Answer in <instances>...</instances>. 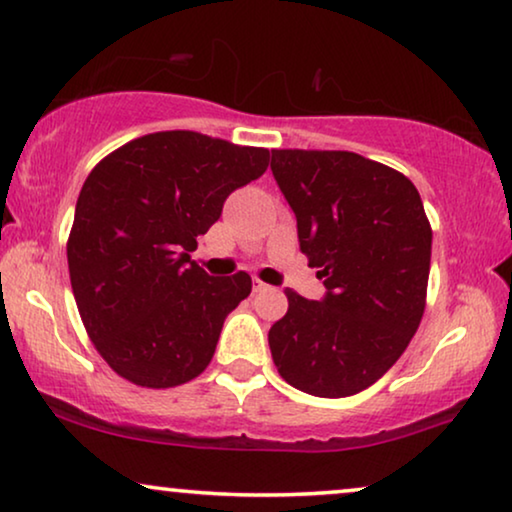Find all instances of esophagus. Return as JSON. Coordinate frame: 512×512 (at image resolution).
Instances as JSON below:
<instances>
[{
	"instance_id": "34e87169",
	"label": "esophagus",
	"mask_w": 512,
	"mask_h": 512,
	"mask_svg": "<svg viewBox=\"0 0 512 512\" xmlns=\"http://www.w3.org/2000/svg\"><path fill=\"white\" fill-rule=\"evenodd\" d=\"M262 290H266V285L262 283V280H255V287H253V292H262Z\"/></svg>"
}]
</instances>
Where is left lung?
Wrapping results in <instances>:
<instances>
[{
  "label": "left lung",
  "instance_id": "8db88e82",
  "mask_svg": "<svg viewBox=\"0 0 512 512\" xmlns=\"http://www.w3.org/2000/svg\"><path fill=\"white\" fill-rule=\"evenodd\" d=\"M271 171L297 215L299 246L327 297L287 290L269 329L285 383L341 399L383 378L427 306L431 225L401 171L348 150H271Z\"/></svg>",
  "mask_w": 512,
  "mask_h": 512
}]
</instances>
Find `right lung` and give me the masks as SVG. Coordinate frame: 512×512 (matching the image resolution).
<instances>
[{
	"instance_id": "obj_1",
	"label": "right lung",
	"mask_w": 512,
	"mask_h": 512,
	"mask_svg": "<svg viewBox=\"0 0 512 512\" xmlns=\"http://www.w3.org/2000/svg\"><path fill=\"white\" fill-rule=\"evenodd\" d=\"M266 167V148L171 129L125 143L85 178L67 241L71 290L120 378L167 390L211 364L253 280L208 276L190 253L229 194Z\"/></svg>"
}]
</instances>
